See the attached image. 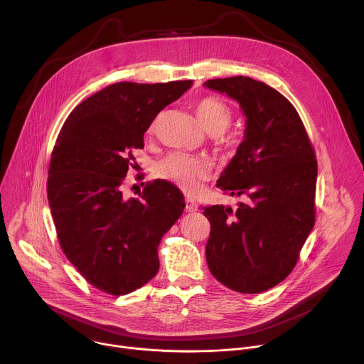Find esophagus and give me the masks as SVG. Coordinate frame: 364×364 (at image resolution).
Here are the masks:
<instances>
[{
  "label": "esophagus",
  "instance_id": "obj_1",
  "mask_svg": "<svg viewBox=\"0 0 364 364\" xmlns=\"http://www.w3.org/2000/svg\"><path fill=\"white\" fill-rule=\"evenodd\" d=\"M186 210H187V212H190V213L197 212V210H198V204H197L193 198L187 197V198H186Z\"/></svg>",
  "mask_w": 364,
  "mask_h": 364
}]
</instances>
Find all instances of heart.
<instances>
[{"label": "heart", "mask_w": 364, "mask_h": 364, "mask_svg": "<svg viewBox=\"0 0 364 364\" xmlns=\"http://www.w3.org/2000/svg\"><path fill=\"white\" fill-rule=\"evenodd\" d=\"M196 115L203 128L210 134L223 132L230 121L232 112L225 102L216 97H204L196 105ZM212 164L205 159L194 157L184 152H174L166 157L157 167L160 177L174 183L180 188L193 193L210 176Z\"/></svg>", "instance_id": "obj_1"}]
</instances>
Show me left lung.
<instances>
[{"instance_id":"left-lung-1","label":"left lung","mask_w":364,"mask_h":364,"mask_svg":"<svg viewBox=\"0 0 364 364\" xmlns=\"http://www.w3.org/2000/svg\"><path fill=\"white\" fill-rule=\"evenodd\" d=\"M203 86L236 100L245 115L243 139L216 184L242 201L236 210L204 207L205 261L225 287L264 292L289 275L314 228V149L291 102L264 82L235 76Z\"/></svg>"}]
</instances>
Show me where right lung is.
I'll return each mask as SVG.
<instances>
[{"label":"right lung","instance_id":"add662e5","mask_svg":"<svg viewBox=\"0 0 364 364\" xmlns=\"http://www.w3.org/2000/svg\"><path fill=\"white\" fill-rule=\"evenodd\" d=\"M191 85H109L79 103L58 136L47 180L51 218L66 257L103 292L129 294L159 272L157 247L184 197L163 180L127 197L122 183L155 117Z\"/></svg>","mask_w":364,"mask_h":364}]
</instances>
